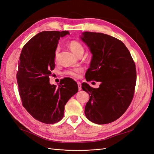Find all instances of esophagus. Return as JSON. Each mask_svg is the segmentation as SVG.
<instances>
[{
    "instance_id": "34e87169",
    "label": "esophagus",
    "mask_w": 154,
    "mask_h": 154,
    "mask_svg": "<svg viewBox=\"0 0 154 154\" xmlns=\"http://www.w3.org/2000/svg\"><path fill=\"white\" fill-rule=\"evenodd\" d=\"M77 83H78V90L80 91L82 90V84L79 82H78Z\"/></svg>"
}]
</instances>
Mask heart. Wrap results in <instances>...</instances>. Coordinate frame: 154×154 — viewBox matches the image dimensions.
<instances>
[{"instance_id": "1", "label": "heart", "mask_w": 154, "mask_h": 154, "mask_svg": "<svg viewBox=\"0 0 154 154\" xmlns=\"http://www.w3.org/2000/svg\"><path fill=\"white\" fill-rule=\"evenodd\" d=\"M68 46L70 48V50L75 54L78 57L79 55H82L84 52V47L80 42L77 40H71L69 42ZM59 54V49L57 48L55 51V59L57 60ZM82 71V68H75L71 70H69L66 72V75H68L72 77L77 78L79 76V73Z\"/></svg>"}]
</instances>
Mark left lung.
I'll use <instances>...</instances> for the list:
<instances>
[{
    "label": "left lung",
    "mask_w": 154,
    "mask_h": 154,
    "mask_svg": "<svg viewBox=\"0 0 154 154\" xmlns=\"http://www.w3.org/2000/svg\"><path fill=\"white\" fill-rule=\"evenodd\" d=\"M80 38L92 54L86 80L100 82L97 88L82 84L90 95L85 114L94 123H110L119 118L132 101L137 81L135 64L126 45L113 36L85 32Z\"/></svg>",
    "instance_id": "obj_1"
}]
</instances>
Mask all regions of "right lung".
<instances>
[{"label": "right lung", "mask_w": 154, "mask_h": 154, "mask_svg": "<svg viewBox=\"0 0 154 154\" xmlns=\"http://www.w3.org/2000/svg\"><path fill=\"white\" fill-rule=\"evenodd\" d=\"M66 35H69L67 31L36 34L24 45L19 59L16 78L23 106L35 119L45 124L63 119L67 102L78 91L72 79L64 78L58 87L49 82L59 40Z\"/></svg>", "instance_id": "add662e5"}]
</instances>
